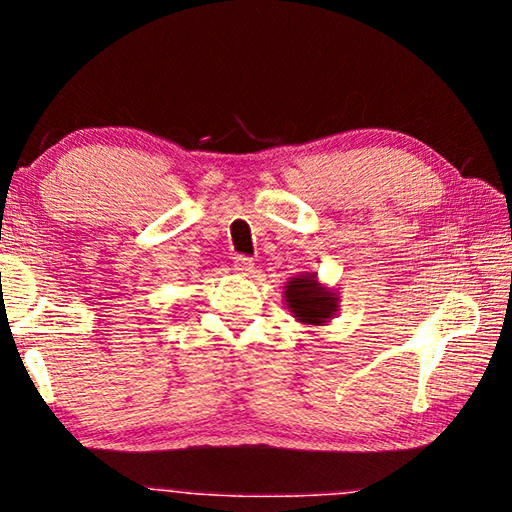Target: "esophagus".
Listing matches in <instances>:
<instances>
[{"mask_svg":"<svg viewBox=\"0 0 512 512\" xmlns=\"http://www.w3.org/2000/svg\"><path fill=\"white\" fill-rule=\"evenodd\" d=\"M235 271L239 275H250L255 273V262L250 257H244V255H237L235 257Z\"/></svg>","mask_w":512,"mask_h":512,"instance_id":"obj_1","label":"esophagus"}]
</instances>
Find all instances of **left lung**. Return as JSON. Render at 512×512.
Here are the masks:
<instances>
[{
	"label": "left lung",
	"mask_w": 512,
	"mask_h": 512,
	"mask_svg": "<svg viewBox=\"0 0 512 512\" xmlns=\"http://www.w3.org/2000/svg\"><path fill=\"white\" fill-rule=\"evenodd\" d=\"M339 302V291L320 284L316 273H300L284 284V305L300 325H327L339 314Z\"/></svg>",
	"instance_id": "1"
}]
</instances>
